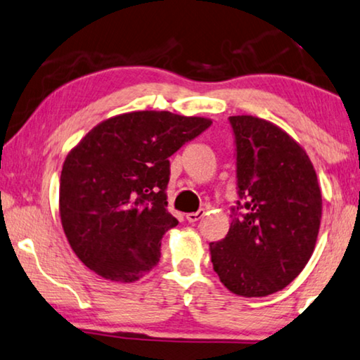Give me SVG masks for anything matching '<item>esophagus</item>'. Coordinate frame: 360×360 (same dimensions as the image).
<instances>
[{
  "mask_svg": "<svg viewBox=\"0 0 360 360\" xmlns=\"http://www.w3.org/2000/svg\"><path fill=\"white\" fill-rule=\"evenodd\" d=\"M203 214H205V212L203 210H198V212H192V213H187L186 214V218H187V221L189 223H195V221H198V219H200Z\"/></svg>",
  "mask_w": 360,
  "mask_h": 360,
  "instance_id": "obj_1",
  "label": "esophagus"
}]
</instances>
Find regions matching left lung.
Here are the masks:
<instances>
[{"label":"left lung","mask_w":360,"mask_h":360,"mask_svg":"<svg viewBox=\"0 0 360 360\" xmlns=\"http://www.w3.org/2000/svg\"><path fill=\"white\" fill-rule=\"evenodd\" d=\"M236 143L233 221L210 243L213 270L229 291L265 297L307 265L317 243L321 192L314 165L291 136L255 116H229Z\"/></svg>","instance_id":"left-lung-1"}]
</instances>
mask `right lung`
Returning a JSON list of instances; mask_svg holds the SVG:
<instances>
[{
	"instance_id": "add662e5",
	"label": "right lung",
	"mask_w": 360,
	"mask_h": 360,
	"mask_svg": "<svg viewBox=\"0 0 360 360\" xmlns=\"http://www.w3.org/2000/svg\"><path fill=\"white\" fill-rule=\"evenodd\" d=\"M212 126L207 117L132 111L95 126L64 160L60 214L85 266L132 283L160 262L168 212L169 157Z\"/></svg>"
}]
</instances>
